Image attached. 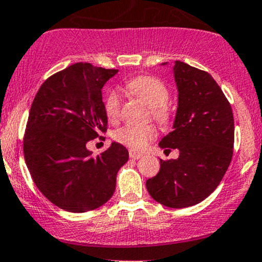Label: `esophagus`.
I'll use <instances>...</instances> for the list:
<instances>
[{
  "instance_id": "34e87169",
  "label": "esophagus",
  "mask_w": 262,
  "mask_h": 262,
  "mask_svg": "<svg viewBox=\"0 0 262 262\" xmlns=\"http://www.w3.org/2000/svg\"><path fill=\"white\" fill-rule=\"evenodd\" d=\"M130 158H131V159H134V160H137V159L142 158V155H141V154L136 152V151L131 150V151H130Z\"/></svg>"
}]
</instances>
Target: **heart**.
Listing matches in <instances>:
<instances>
[{"label": "heart", "instance_id": "b5f03b06", "mask_svg": "<svg viewBox=\"0 0 262 262\" xmlns=\"http://www.w3.org/2000/svg\"><path fill=\"white\" fill-rule=\"evenodd\" d=\"M126 91L132 96L144 101L150 107L151 117L156 122L166 123L170 118L169 111V90L160 79L150 75H140L126 82ZM104 112L111 122H115L121 115V98L116 91H111L104 98ZM115 140L131 150H144L155 137V130L150 125H126L118 128L113 135Z\"/></svg>", "mask_w": 262, "mask_h": 262}]
</instances>
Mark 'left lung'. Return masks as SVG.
<instances>
[{"label": "left lung", "mask_w": 262, "mask_h": 262, "mask_svg": "<svg viewBox=\"0 0 262 262\" xmlns=\"http://www.w3.org/2000/svg\"><path fill=\"white\" fill-rule=\"evenodd\" d=\"M172 74L178 90L177 113L172 131L159 146L178 149L179 158L160 160V170L146 180V188L163 206L185 208L212 194L227 171L234 123L231 104L211 74L180 60L174 63Z\"/></svg>", "instance_id": "obj_1"}]
</instances>
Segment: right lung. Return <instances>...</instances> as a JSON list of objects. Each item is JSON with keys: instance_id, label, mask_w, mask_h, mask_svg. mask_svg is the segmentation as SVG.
<instances>
[{"instance_id": "1", "label": "right lung", "mask_w": 262, "mask_h": 262, "mask_svg": "<svg viewBox=\"0 0 262 262\" xmlns=\"http://www.w3.org/2000/svg\"><path fill=\"white\" fill-rule=\"evenodd\" d=\"M117 73L75 63L48 78L32 101L24 137L26 165L37 189L64 211L103 206L128 160L118 142L97 156L87 149L90 140L107 130L102 88Z\"/></svg>"}]
</instances>
